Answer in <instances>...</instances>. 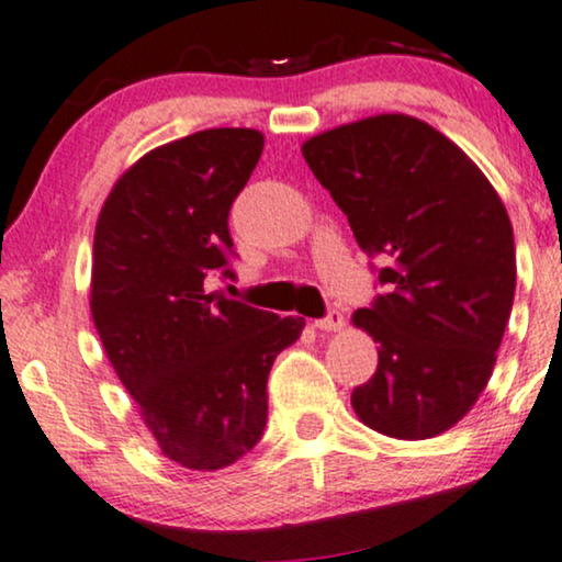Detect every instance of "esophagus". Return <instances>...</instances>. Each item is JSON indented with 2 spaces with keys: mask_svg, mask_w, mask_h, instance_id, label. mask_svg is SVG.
I'll return each mask as SVG.
<instances>
[{
  "mask_svg": "<svg viewBox=\"0 0 562 562\" xmlns=\"http://www.w3.org/2000/svg\"><path fill=\"white\" fill-rule=\"evenodd\" d=\"M344 315L338 313V310H330L328 315L321 317V321H315V328L317 330H328V334H336V330L344 328Z\"/></svg>",
  "mask_w": 562,
  "mask_h": 562,
  "instance_id": "1",
  "label": "esophagus"
}]
</instances>
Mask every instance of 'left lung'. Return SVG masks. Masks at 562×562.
Masks as SVG:
<instances>
[{
  "label": "left lung",
  "instance_id": "left-lung-1",
  "mask_svg": "<svg viewBox=\"0 0 562 562\" xmlns=\"http://www.w3.org/2000/svg\"><path fill=\"white\" fill-rule=\"evenodd\" d=\"M302 156L357 245L385 262V292L351 317L378 344L375 375L351 406L387 438H435L476 404L514 307L503 200L459 145L406 114L341 124Z\"/></svg>",
  "mask_w": 562,
  "mask_h": 562
}]
</instances>
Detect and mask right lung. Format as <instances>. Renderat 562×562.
Listing matches in <instances>:
<instances>
[{"mask_svg": "<svg viewBox=\"0 0 562 562\" xmlns=\"http://www.w3.org/2000/svg\"><path fill=\"white\" fill-rule=\"evenodd\" d=\"M260 154L247 127L166 143L124 171L95 224V330L161 453L198 472L258 446L268 372L304 328L205 292L213 273L234 276L228 211Z\"/></svg>", "mask_w": 562, "mask_h": 562, "instance_id": "right-lung-1", "label": "right lung"}]
</instances>
